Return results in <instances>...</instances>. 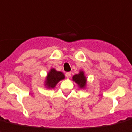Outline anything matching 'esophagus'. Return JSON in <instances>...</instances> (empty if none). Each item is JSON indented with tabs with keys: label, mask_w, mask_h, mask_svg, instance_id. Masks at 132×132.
<instances>
[{
	"label": "esophagus",
	"mask_w": 132,
	"mask_h": 132,
	"mask_svg": "<svg viewBox=\"0 0 132 132\" xmlns=\"http://www.w3.org/2000/svg\"><path fill=\"white\" fill-rule=\"evenodd\" d=\"M65 76H66L67 78H69V77H71V72H67V73H65Z\"/></svg>",
	"instance_id": "esophagus-1"
}]
</instances>
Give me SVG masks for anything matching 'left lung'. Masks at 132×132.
<instances>
[{"instance_id": "1", "label": "left lung", "mask_w": 132, "mask_h": 132, "mask_svg": "<svg viewBox=\"0 0 132 132\" xmlns=\"http://www.w3.org/2000/svg\"><path fill=\"white\" fill-rule=\"evenodd\" d=\"M73 80L78 84L80 88H84L86 85L87 79L84 75L83 71H80L79 74H75L73 77Z\"/></svg>"}]
</instances>
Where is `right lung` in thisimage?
I'll use <instances>...</instances> for the list:
<instances>
[{
    "label": "right lung",
    "instance_id": "1",
    "mask_svg": "<svg viewBox=\"0 0 132 132\" xmlns=\"http://www.w3.org/2000/svg\"><path fill=\"white\" fill-rule=\"evenodd\" d=\"M65 79V75L61 71H57L55 69H51L46 78L45 85L49 88H54L59 81Z\"/></svg>",
    "mask_w": 132,
    "mask_h": 132
}]
</instances>
